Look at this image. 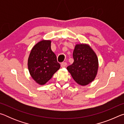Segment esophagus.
Returning a JSON list of instances; mask_svg holds the SVG:
<instances>
[{
  "label": "esophagus",
  "mask_w": 124,
  "mask_h": 124,
  "mask_svg": "<svg viewBox=\"0 0 124 124\" xmlns=\"http://www.w3.org/2000/svg\"><path fill=\"white\" fill-rule=\"evenodd\" d=\"M67 63L66 62H62L61 64V67H66L67 66Z\"/></svg>",
  "instance_id": "34e87169"
}]
</instances>
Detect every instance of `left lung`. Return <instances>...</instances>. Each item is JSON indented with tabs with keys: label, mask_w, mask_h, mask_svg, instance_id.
I'll return each instance as SVG.
<instances>
[{
	"label": "left lung",
	"mask_w": 124,
	"mask_h": 124,
	"mask_svg": "<svg viewBox=\"0 0 124 124\" xmlns=\"http://www.w3.org/2000/svg\"><path fill=\"white\" fill-rule=\"evenodd\" d=\"M74 62L67 67L75 82L85 86L92 82L97 75L98 60L95 51L86 44L75 46L73 54Z\"/></svg>",
	"instance_id": "8db88e82"
}]
</instances>
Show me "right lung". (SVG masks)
I'll use <instances>...</instances> for the list:
<instances>
[{"label": "right lung", "mask_w": 124, "mask_h": 124, "mask_svg": "<svg viewBox=\"0 0 124 124\" xmlns=\"http://www.w3.org/2000/svg\"><path fill=\"white\" fill-rule=\"evenodd\" d=\"M50 40H42L31 50L28 68L31 77L39 85L45 84L60 68L57 58L51 49Z\"/></svg>", "instance_id": "obj_1"}]
</instances>
